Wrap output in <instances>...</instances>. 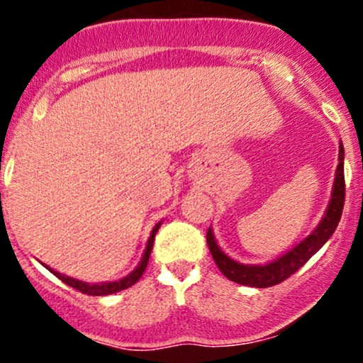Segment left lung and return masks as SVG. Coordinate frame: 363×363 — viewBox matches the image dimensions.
<instances>
[{"mask_svg":"<svg viewBox=\"0 0 363 363\" xmlns=\"http://www.w3.org/2000/svg\"><path fill=\"white\" fill-rule=\"evenodd\" d=\"M338 160L340 164L338 167H336L333 194L331 199H329L326 213H324L320 223L315 227V230L312 232L307 239H303L301 244L295 245L291 251L283 254L278 259L268 262V264H242V262H237L234 259H230V257L218 247L213 232H211V228H208V247H210V252L211 256H213L218 269L228 278V280L240 283V285L256 286V289H268V286L278 285V283L286 280L290 274L298 272V269H301L302 266L328 242L329 237L335 234L336 227H338L345 205V150L341 143Z\"/></svg>","mask_w":363,"mask_h":363,"instance_id":"obj_1","label":"left lung"}]
</instances>
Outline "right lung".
<instances>
[{
	"mask_svg": "<svg viewBox=\"0 0 363 363\" xmlns=\"http://www.w3.org/2000/svg\"><path fill=\"white\" fill-rule=\"evenodd\" d=\"M158 227H160V222H158L155 227H153L152 235H150L147 249H145V254H143V257H141L140 264L136 266V268L133 269V272L129 273L128 277H124L123 280L107 281V283H94V285H90V283H85V281H80V280H74V278L65 277V274L54 272V269L49 268V266H45V268H48L51 273L56 274V277L60 278L61 281H65L68 286H73L74 290L82 291V294L94 295V297H102V295H111V294H116V291L126 290L131 285H135V283L141 278V274L145 273V269H147V264H148V259H150V252H152V249H153V240H155V234L158 232Z\"/></svg>",
	"mask_w": 363,
	"mask_h": 363,
	"instance_id": "1",
	"label": "right lung"
}]
</instances>
